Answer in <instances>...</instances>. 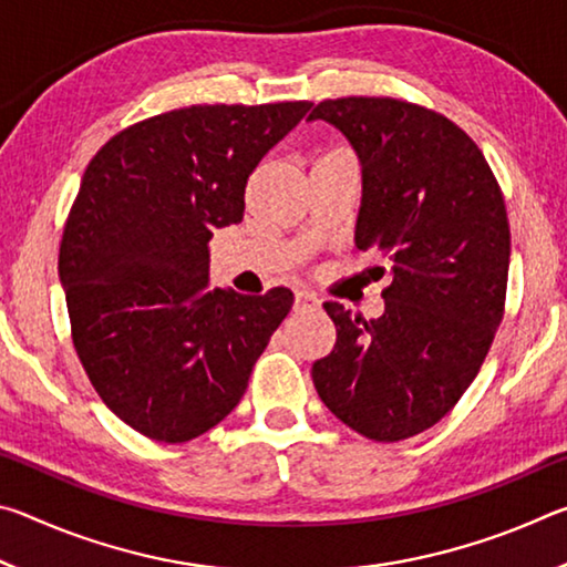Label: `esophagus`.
Returning a JSON list of instances; mask_svg holds the SVG:
<instances>
[{
    "mask_svg": "<svg viewBox=\"0 0 567 567\" xmlns=\"http://www.w3.org/2000/svg\"><path fill=\"white\" fill-rule=\"evenodd\" d=\"M315 307H320V300L312 292L300 290L295 295V310H315Z\"/></svg>",
    "mask_w": 567,
    "mask_h": 567,
    "instance_id": "34e87169",
    "label": "esophagus"
}]
</instances>
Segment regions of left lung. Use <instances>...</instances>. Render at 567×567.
Masks as SVG:
<instances>
[{"instance_id": "8db88e82", "label": "left lung", "mask_w": 567, "mask_h": 567, "mask_svg": "<svg viewBox=\"0 0 567 567\" xmlns=\"http://www.w3.org/2000/svg\"><path fill=\"white\" fill-rule=\"evenodd\" d=\"M307 120L332 124L358 155L354 247L390 270L378 320L324 302L338 340L312 382L354 433L398 443L443 420L491 350L511 265L503 192L475 142L417 104L324 100Z\"/></svg>"}]
</instances>
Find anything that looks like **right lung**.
<instances>
[{"mask_svg": "<svg viewBox=\"0 0 567 567\" xmlns=\"http://www.w3.org/2000/svg\"><path fill=\"white\" fill-rule=\"evenodd\" d=\"M312 102L192 104L132 124L84 169L60 245L74 350L114 415L157 443L223 422L292 292L209 290V239Z\"/></svg>", "mask_w": 567, "mask_h": 567, "instance_id": "obj_1", "label": "right lung"}]
</instances>
